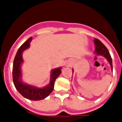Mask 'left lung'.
<instances>
[{"mask_svg":"<svg viewBox=\"0 0 122 122\" xmlns=\"http://www.w3.org/2000/svg\"><path fill=\"white\" fill-rule=\"evenodd\" d=\"M93 41H94L95 45V50L94 53L97 56H101L105 57L107 60V62L109 63L111 67V70L112 71V62L111 57L108 49L103 45V43L99 40L95 38ZM72 71H73V73L74 72L73 69L72 70Z\"/></svg>","mask_w":122,"mask_h":122,"instance_id":"obj_1","label":"left lung"}]
</instances>
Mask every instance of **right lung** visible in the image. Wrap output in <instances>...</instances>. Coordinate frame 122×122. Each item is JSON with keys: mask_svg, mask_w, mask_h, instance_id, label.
<instances>
[{"mask_svg": "<svg viewBox=\"0 0 122 122\" xmlns=\"http://www.w3.org/2000/svg\"><path fill=\"white\" fill-rule=\"evenodd\" d=\"M32 40V37L29 38L21 45L17 51L13 66V80L16 89L24 97L32 101H38L46 98L52 92L55 81L62 72V67L56 68L51 71L50 82L45 87H38L23 82L21 71V65L24 62L22 53L23 51L30 47Z\"/></svg>", "mask_w": 122, "mask_h": 122, "instance_id": "obj_1", "label": "right lung"}]
</instances>
